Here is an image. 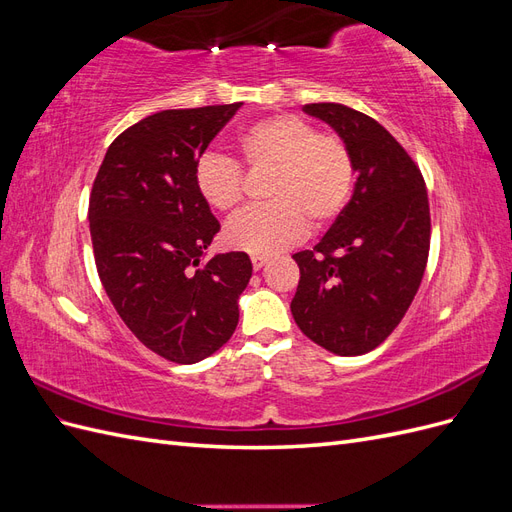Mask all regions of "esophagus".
Masks as SVG:
<instances>
[{"label": "esophagus", "mask_w": 512, "mask_h": 512, "mask_svg": "<svg viewBox=\"0 0 512 512\" xmlns=\"http://www.w3.org/2000/svg\"><path fill=\"white\" fill-rule=\"evenodd\" d=\"M269 262V258L267 256H260V254H254L252 256V267L258 271V269H262Z\"/></svg>", "instance_id": "34e87169"}]
</instances>
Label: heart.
I'll use <instances>...</instances> for the list:
<instances>
[{
	"label": "heart",
	"mask_w": 512,
	"mask_h": 512,
	"mask_svg": "<svg viewBox=\"0 0 512 512\" xmlns=\"http://www.w3.org/2000/svg\"><path fill=\"white\" fill-rule=\"evenodd\" d=\"M237 151L247 166L273 168L267 196L271 203L245 209L228 220L224 243L250 254H275L297 243L307 226L331 224L348 205L354 160L337 134L318 132L299 115H273L245 128ZM198 196L215 211H232L243 200L237 162L205 153L194 164Z\"/></svg>",
	"instance_id": "b5f03b06"
}]
</instances>
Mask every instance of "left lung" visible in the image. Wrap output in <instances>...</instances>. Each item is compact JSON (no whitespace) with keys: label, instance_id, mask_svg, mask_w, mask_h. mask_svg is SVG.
<instances>
[{"label":"left lung","instance_id":"8db88e82","mask_svg":"<svg viewBox=\"0 0 512 512\" xmlns=\"http://www.w3.org/2000/svg\"><path fill=\"white\" fill-rule=\"evenodd\" d=\"M303 113L335 130L354 160L344 211L314 250L297 252L290 303L299 329L339 356L380 346L404 318L429 254V200L421 170L376 119L333 102Z\"/></svg>","mask_w":512,"mask_h":512}]
</instances>
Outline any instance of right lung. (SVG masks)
<instances>
[{"label": "right lung", "mask_w": 512, "mask_h": 512, "mask_svg": "<svg viewBox=\"0 0 512 512\" xmlns=\"http://www.w3.org/2000/svg\"><path fill=\"white\" fill-rule=\"evenodd\" d=\"M239 106L175 108L134 123L108 147L89 196L108 299L149 350L181 365L228 342L252 277L245 252L203 260L220 222L194 185V164Z\"/></svg>", "instance_id": "right-lung-1"}]
</instances>
